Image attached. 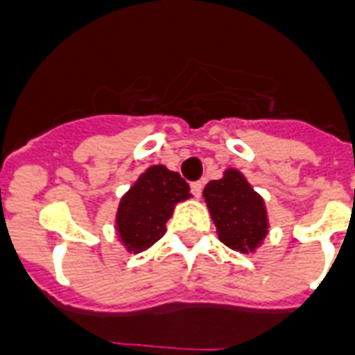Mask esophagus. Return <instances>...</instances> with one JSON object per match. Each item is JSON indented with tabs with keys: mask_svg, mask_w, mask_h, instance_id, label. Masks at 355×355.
Masks as SVG:
<instances>
[{
	"mask_svg": "<svg viewBox=\"0 0 355 355\" xmlns=\"http://www.w3.org/2000/svg\"><path fill=\"white\" fill-rule=\"evenodd\" d=\"M190 192H192L196 198H199V196H201V192H203V183H201V181H194V183H190Z\"/></svg>",
	"mask_w": 355,
	"mask_h": 355,
	"instance_id": "esophagus-1",
	"label": "esophagus"
}]
</instances>
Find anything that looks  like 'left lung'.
Masks as SVG:
<instances>
[{
    "instance_id": "left-lung-1",
    "label": "left lung",
    "mask_w": 355,
    "mask_h": 355,
    "mask_svg": "<svg viewBox=\"0 0 355 355\" xmlns=\"http://www.w3.org/2000/svg\"><path fill=\"white\" fill-rule=\"evenodd\" d=\"M219 239L239 252H252L266 236V210L263 199L237 171L210 181L203 190Z\"/></svg>"
}]
</instances>
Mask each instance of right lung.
Segmentation results:
<instances>
[{
    "mask_svg": "<svg viewBox=\"0 0 355 355\" xmlns=\"http://www.w3.org/2000/svg\"><path fill=\"white\" fill-rule=\"evenodd\" d=\"M189 190L178 172L150 166L119 203L116 225L125 247L136 254L161 239L174 205L190 198Z\"/></svg>",
    "mask_w": 355,
    "mask_h": 355,
    "instance_id": "right-lung-1",
    "label": "right lung"
}]
</instances>
